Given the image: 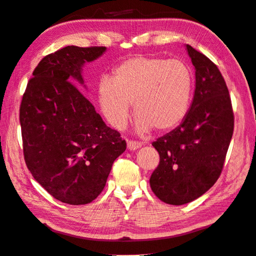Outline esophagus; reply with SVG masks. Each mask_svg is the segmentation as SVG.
I'll return each mask as SVG.
<instances>
[{
  "label": "esophagus",
  "instance_id": "34e87169",
  "mask_svg": "<svg viewBox=\"0 0 256 256\" xmlns=\"http://www.w3.org/2000/svg\"><path fill=\"white\" fill-rule=\"evenodd\" d=\"M126 142H128V148L130 151L138 150V148L142 146V143H141V142L133 141V140H126Z\"/></svg>",
  "mask_w": 256,
  "mask_h": 256
}]
</instances>
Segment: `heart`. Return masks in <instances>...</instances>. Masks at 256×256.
Here are the masks:
<instances>
[{"mask_svg": "<svg viewBox=\"0 0 256 256\" xmlns=\"http://www.w3.org/2000/svg\"><path fill=\"white\" fill-rule=\"evenodd\" d=\"M190 68L178 59L136 56L116 67L110 80L100 82L98 103L108 122L123 128L133 104L136 131L166 132L179 125L192 103Z\"/></svg>", "mask_w": 256, "mask_h": 256, "instance_id": "b5f03b06", "label": "heart"}]
</instances>
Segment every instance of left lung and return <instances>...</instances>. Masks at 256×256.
I'll use <instances>...</instances> for the list:
<instances>
[{
  "mask_svg": "<svg viewBox=\"0 0 256 256\" xmlns=\"http://www.w3.org/2000/svg\"><path fill=\"white\" fill-rule=\"evenodd\" d=\"M196 69V90L178 128L152 143L160 162L150 178L156 196L170 205L194 200L222 174L234 131V113L224 77L205 54L187 44Z\"/></svg>",
  "mask_w": 256,
  "mask_h": 256,
  "instance_id": "obj_1",
  "label": "left lung"
}]
</instances>
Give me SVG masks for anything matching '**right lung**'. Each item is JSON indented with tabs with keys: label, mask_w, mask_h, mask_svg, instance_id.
<instances>
[{
	"label": "right lung",
	"mask_w": 256,
	"mask_h": 256,
	"mask_svg": "<svg viewBox=\"0 0 256 256\" xmlns=\"http://www.w3.org/2000/svg\"><path fill=\"white\" fill-rule=\"evenodd\" d=\"M105 47L68 46L41 59L20 105L24 161L58 200L85 205L104 189L113 162L126 148L80 90L82 67Z\"/></svg>",
	"instance_id": "1"
}]
</instances>
